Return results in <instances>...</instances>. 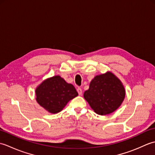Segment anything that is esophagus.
Wrapping results in <instances>:
<instances>
[{
    "instance_id": "obj_1",
    "label": "esophagus",
    "mask_w": 155,
    "mask_h": 155,
    "mask_svg": "<svg viewBox=\"0 0 155 155\" xmlns=\"http://www.w3.org/2000/svg\"><path fill=\"white\" fill-rule=\"evenodd\" d=\"M77 92H78V94H79V95H82V93H83V91H82V89H81V88H78L77 89Z\"/></svg>"
}]
</instances>
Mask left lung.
<instances>
[{"mask_svg":"<svg viewBox=\"0 0 155 155\" xmlns=\"http://www.w3.org/2000/svg\"><path fill=\"white\" fill-rule=\"evenodd\" d=\"M125 94L120 80L113 72L107 71L95 76L83 96L94 113L106 115L113 113L120 106Z\"/></svg>","mask_w":155,"mask_h":155,"instance_id":"left-lung-1","label":"left lung"}]
</instances>
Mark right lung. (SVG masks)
<instances>
[{
    "mask_svg": "<svg viewBox=\"0 0 155 155\" xmlns=\"http://www.w3.org/2000/svg\"><path fill=\"white\" fill-rule=\"evenodd\" d=\"M36 101L48 113L61 112L78 93L72 84L67 83L61 76L48 78L38 85L35 90Z\"/></svg>",
    "mask_w": 155,
    "mask_h": 155,
    "instance_id": "add662e5",
    "label": "right lung"
}]
</instances>
